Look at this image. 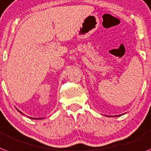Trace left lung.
Listing matches in <instances>:
<instances>
[{"label": "left lung", "mask_w": 151, "mask_h": 151, "mask_svg": "<svg viewBox=\"0 0 151 151\" xmlns=\"http://www.w3.org/2000/svg\"><path fill=\"white\" fill-rule=\"evenodd\" d=\"M121 116V115H118V116Z\"/></svg>", "instance_id": "8db88e82"}]
</instances>
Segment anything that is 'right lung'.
<instances>
[{"mask_svg":"<svg viewBox=\"0 0 151 151\" xmlns=\"http://www.w3.org/2000/svg\"><path fill=\"white\" fill-rule=\"evenodd\" d=\"M17 111H18V112H19V113H22V112H21V111H20V110H18V109H17ZM22 114H23V113H22ZM30 118H32V119H35V118H32V117H30ZM42 119V118H39V119Z\"/></svg>","mask_w":151,"mask_h":151,"instance_id":"obj_1","label":"right lung"}]
</instances>
